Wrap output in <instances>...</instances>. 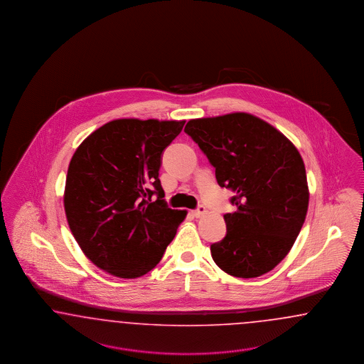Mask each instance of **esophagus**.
<instances>
[{"label":"esophagus","mask_w":364,"mask_h":364,"mask_svg":"<svg viewBox=\"0 0 364 364\" xmlns=\"http://www.w3.org/2000/svg\"><path fill=\"white\" fill-rule=\"evenodd\" d=\"M192 213H193L195 218H201V216H204L207 213V208L204 205H198V210H193Z\"/></svg>","instance_id":"1"}]
</instances>
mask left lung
Returning <instances> with one entry per match:
<instances>
[{
	"label": "left lung",
	"mask_w": 364,
	"mask_h": 364,
	"mask_svg": "<svg viewBox=\"0 0 364 364\" xmlns=\"http://www.w3.org/2000/svg\"><path fill=\"white\" fill-rule=\"evenodd\" d=\"M184 132L215 168L218 184L235 192L227 233L210 244L215 263L235 277H257L279 264L309 210L303 159L283 133L248 113L196 119Z\"/></svg>",
	"instance_id": "8db88e82"
}]
</instances>
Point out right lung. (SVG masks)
Here are the masks:
<instances>
[{"instance_id":"add662e5","label":"right lung","mask_w":364,"mask_h":364,"mask_svg":"<svg viewBox=\"0 0 364 364\" xmlns=\"http://www.w3.org/2000/svg\"><path fill=\"white\" fill-rule=\"evenodd\" d=\"M184 124L113 120L89 134L70 160L69 228L89 260L110 275L134 279L154 269L187 215L168 208L159 178L163 152Z\"/></svg>"}]
</instances>
